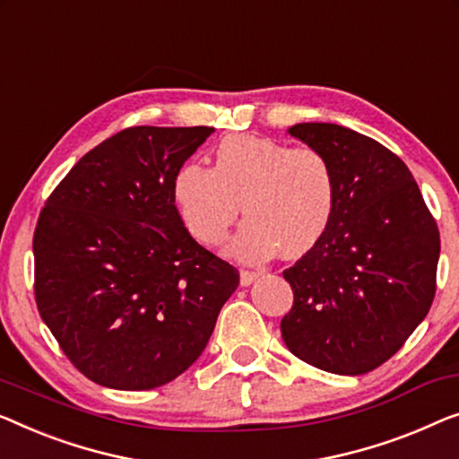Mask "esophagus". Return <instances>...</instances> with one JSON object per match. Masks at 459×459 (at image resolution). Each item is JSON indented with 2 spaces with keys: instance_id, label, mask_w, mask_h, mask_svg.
<instances>
[{
  "instance_id": "34e87169",
  "label": "esophagus",
  "mask_w": 459,
  "mask_h": 459,
  "mask_svg": "<svg viewBox=\"0 0 459 459\" xmlns=\"http://www.w3.org/2000/svg\"><path fill=\"white\" fill-rule=\"evenodd\" d=\"M258 279V273H255V271H240V283L244 285V288H248V285H252Z\"/></svg>"
}]
</instances>
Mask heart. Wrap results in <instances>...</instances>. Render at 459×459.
<instances>
[{
	"label": "heart",
	"instance_id": "obj_1",
	"mask_svg": "<svg viewBox=\"0 0 459 459\" xmlns=\"http://www.w3.org/2000/svg\"><path fill=\"white\" fill-rule=\"evenodd\" d=\"M174 201L190 236L217 246L240 215L248 217L228 244L242 263H264L308 252L335 211V174L318 149L255 134L225 136L213 168L184 163L174 176Z\"/></svg>",
	"mask_w": 459,
	"mask_h": 459
}]
</instances>
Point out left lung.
<instances>
[{
	"instance_id": "8db88e82",
	"label": "left lung",
	"mask_w": 459,
	"mask_h": 459,
	"mask_svg": "<svg viewBox=\"0 0 459 459\" xmlns=\"http://www.w3.org/2000/svg\"><path fill=\"white\" fill-rule=\"evenodd\" d=\"M288 132L329 159L335 211L321 240L283 271L294 307L281 318V337L312 367L364 375L429 315L439 230L406 163L381 143L323 122Z\"/></svg>"
}]
</instances>
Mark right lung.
<instances>
[{"mask_svg": "<svg viewBox=\"0 0 459 459\" xmlns=\"http://www.w3.org/2000/svg\"><path fill=\"white\" fill-rule=\"evenodd\" d=\"M213 128L136 126L86 152L39 217L35 298L84 377L122 391L182 375L240 275L184 228L174 176Z\"/></svg>", "mask_w": 459, "mask_h": 459, "instance_id": "obj_1", "label": "right lung"}]
</instances>
